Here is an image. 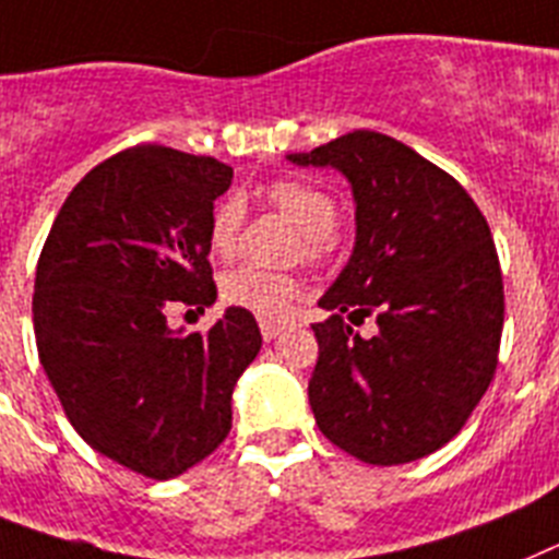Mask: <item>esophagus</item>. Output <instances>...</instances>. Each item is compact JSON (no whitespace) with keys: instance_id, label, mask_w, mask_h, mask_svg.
Returning a JSON list of instances; mask_svg holds the SVG:
<instances>
[{"instance_id":"esophagus-1","label":"esophagus","mask_w":559,"mask_h":559,"mask_svg":"<svg viewBox=\"0 0 559 559\" xmlns=\"http://www.w3.org/2000/svg\"><path fill=\"white\" fill-rule=\"evenodd\" d=\"M259 326H261V337H264L266 343H270V340L278 337V334L286 329L284 323H275V320H264V318L259 320Z\"/></svg>"}]
</instances>
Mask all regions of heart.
<instances>
[{"label": "heart", "instance_id": "b5f03b06", "mask_svg": "<svg viewBox=\"0 0 559 559\" xmlns=\"http://www.w3.org/2000/svg\"><path fill=\"white\" fill-rule=\"evenodd\" d=\"M266 202L286 213L304 230V252L309 259H318L323 252V241L326 236H332L334 225H337L334 199L300 179H278L266 188ZM241 216L245 211H241L239 199H225L216 205L211 227H207V245H211L213 255H219V259L233 255L236 241H239ZM219 293L227 307L245 309L255 318L275 320L289 312L293 300L300 295V281L295 275L273 273V270H261V266H236L225 273Z\"/></svg>", "mask_w": 559, "mask_h": 559}]
</instances>
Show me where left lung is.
<instances>
[{
    "label": "left lung",
    "instance_id": "left-lung-1",
    "mask_svg": "<svg viewBox=\"0 0 559 559\" xmlns=\"http://www.w3.org/2000/svg\"><path fill=\"white\" fill-rule=\"evenodd\" d=\"M295 165L334 168L354 193V250L318 300L309 405L320 433L366 464H407L448 444L498 366L503 278L469 193L411 145L357 129ZM373 313L360 338L342 320Z\"/></svg>",
    "mask_w": 559,
    "mask_h": 559
}]
</instances>
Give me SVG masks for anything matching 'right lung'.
<instances>
[{
	"instance_id": "1",
	"label": "right lung",
	"mask_w": 559,
	"mask_h": 559,
	"mask_svg": "<svg viewBox=\"0 0 559 559\" xmlns=\"http://www.w3.org/2000/svg\"><path fill=\"white\" fill-rule=\"evenodd\" d=\"M233 168L134 145L86 174L58 211L36 266L38 360L92 450L168 481L230 433L233 388L261 348L230 307L205 334L174 332L171 304L216 300L207 261L213 202Z\"/></svg>"
}]
</instances>
